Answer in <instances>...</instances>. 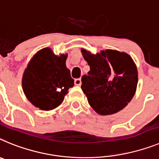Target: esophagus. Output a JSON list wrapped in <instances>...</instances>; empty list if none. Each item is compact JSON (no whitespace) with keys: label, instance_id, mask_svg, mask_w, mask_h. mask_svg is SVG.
<instances>
[{"label":"esophagus","instance_id":"esophagus-1","mask_svg":"<svg viewBox=\"0 0 159 159\" xmlns=\"http://www.w3.org/2000/svg\"><path fill=\"white\" fill-rule=\"evenodd\" d=\"M74 84L76 85H80L81 84V78H76L74 80Z\"/></svg>","mask_w":159,"mask_h":159}]
</instances>
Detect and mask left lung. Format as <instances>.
Instances as JSON below:
<instances>
[{"label":"left lung","instance_id":"left-lung-1","mask_svg":"<svg viewBox=\"0 0 159 159\" xmlns=\"http://www.w3.org/2000/svg\"><path fill=\"white\" fill-rule=\"evenodd\" d=\"M81 53L90 70L82 76L81 88L91 107L101 115L122 110L137 87L138 71L132 58L111 49L96 55L85 49Z\"/></svg>","mask_w":159,"mask_h":159}]
</instances>
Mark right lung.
<instances>
[{
    "instance_id": "add662e5",
    "label": "right lung",
    "mask_w": 159,
    "mask_h": 159,
    "mask_svg": "<svg viewBox=\"0 0 159 159\" xmlns=\"http://www.w3.org/2000/svg\"><path fill=\"white\" fill-rule=\"evenodd\" d=\"M67 55L57 57L49 48L36 53L25 70L22 86L28 100L41 110L56 108L64 100L74 79L66 68Z\"/></svg>"
}]
</instances>
